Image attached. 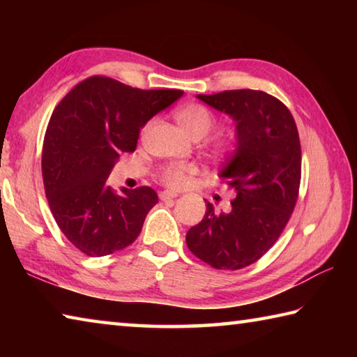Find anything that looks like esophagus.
Masks as SVG:
<instances>
[{
	"label": "esophagus",
	"mask_w": 357,
	"mask_h": 357,
	"mask_svg": "<svg viewBox=\"0 0 357 357\" xmlns=\"http://www.w3.org/2000/svg\"><path fill=\"white\" fill-rule=\"evenodd\" d=\"M178 197V193H174V192H168V190H164V192H160L159 193V198L162 202H167V200H173V198H176Z\"/></svg>",
	"instance_id": "esophagus-1"
}]
</instances>
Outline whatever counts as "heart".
I'll list each match as a JSON object with an SVG mask.
<instances>
[{
    "mask_svg": "<svg viewBox=\"0 0 357 357\" xmlns=\"http://www.w3.org/2000/svg\"><path fill=\"white\" fill-rule=\"evenodd\" d=\"M178 123L183 126L187 134H190L193 138L206 137L211 130L215 128V118L213 112L208 107L202 104H187L178 108L176 112ZM151 128V123L144 126L143 134ZM213 148L215 153H223L227 149V143L222 140H214ZM192 172L190 167L187 165H168L160 173L162 183L167 184L172 189H179L187 183L189 173Z\"/></svg>",
    "mask_w": 357,
    "mask_h": 357,
    "instance_id": "b5f03b06",
    "label": "heart"
}]
</instances>
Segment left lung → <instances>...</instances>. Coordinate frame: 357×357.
<instances>
[{
	"instance_id": "1",
	"label": "left lung",
	"mask_w": 357,
	"mask_h": 357,
	"mask_svg": "<svg viewBox=\"0 0 357 357\" xmlns=\"http://www.w3.org/2000/svg\"><path fill=\"white\" fill-rule=\"evenodd\" d=\"M198 99L236 123V148L219 176L236 192L229 213L206 214L185 234L193 255L215 269L255 263L279 239L301 183V143L293 114L274 96L234 89Z\"/></svg>"
}]
</instances>
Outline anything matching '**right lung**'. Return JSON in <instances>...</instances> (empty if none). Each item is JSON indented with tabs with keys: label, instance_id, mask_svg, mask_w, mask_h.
Returning a JSON list of instances; mask_svg holds the SVG:
<instances>
[{
	"label": "right lung",
	"instance_id": "obj_1",
	"mask_svg": "<svg viewBox=\"0 0 357 357\" xmlns=\"http://www.w3.org/2000/svg\"><path fill=\"white\" fill-rule=\"evenodd\" d=\"M183 94L94 75L53 110L42 148L45 195L64 236L84 255H110L140 234L157 193L123 187L119 195L105 181L119 154L135 151L144 124Z\"/></svg>",
	"mask_w": 357,
	"mask_h": 357
}]
</instances>
